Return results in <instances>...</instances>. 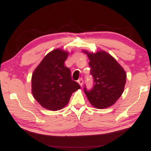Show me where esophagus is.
Here are the masks:
<instances>
[{"mask_svg":"<svg viewBox=\"0 0 151 151\" xmlns=\"http://www.w3.org/2000/svg\"><path fill=\"white\" fill-rule=\"evenodd\" d=\"M78 83H79L80 86H82V84H83V82H84L83 79H82V78H80V79H79V80H78Z\"/></svg>","mask_w":151,"mask_h":151,"instance_id":"esophagus-1","label":"esophagus"}]
</instances>
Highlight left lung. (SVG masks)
<instances>
[{
  "label": "left lung",
  "mask_w": 151,
  "mask_h": 151,
  "mask_svg": "<svg viewBox=\"0 0 151 151\" xmlns=\"http://www.w3.org/2000/svg\"><path fill=\"white\" fill-rule=\"evenodd\" d=\"M90 62L91 74L94 80L91 90H84L88 101L97 109L112 106L124 89L127 73L114 58L104 51L91 53L83 50Z\"/></svg>",
  "instance_id": "8db88e82"
}]
</instances>
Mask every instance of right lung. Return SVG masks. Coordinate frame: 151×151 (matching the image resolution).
Wrapping results in <instances>:
<instances>
[{"instance_id":"obj_1","label":"right lung","mask_w":151,"mask_h":151,"mask_svg":"<svg viewBox=\"0 0 151 151\" xmlns=\"http://www.w3.org/2000/svg\"><path fill=\"white\" fill-rule=\"evenodd\" d=\"M69 53L61 49L45 55L34 70L32 77V91L37 102L51 111L63 109L72 93L80 88L71 79V70L64 65Z\"/></svg>"}]
</instances>
